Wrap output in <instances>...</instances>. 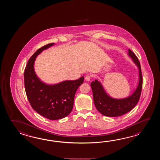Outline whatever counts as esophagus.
I'll list each match as a JSON object with an SVG mask.
<instances>
[{"instance_id":"esophagus-1","label":"esophagus","mask_w":160,"mask_h":160,"mask_svg":"<svg viewBox=\"0 0 160 160\" xmlns=\"http://www.w3.org/2000/svg\"><path fill=\"white\" fill-rule=\"evenodd\" d=\"M92 75H90V74H87V75L85 76V78L86 81H88L90 80V79L92 78Z\"/></svg>"}]
</instances>
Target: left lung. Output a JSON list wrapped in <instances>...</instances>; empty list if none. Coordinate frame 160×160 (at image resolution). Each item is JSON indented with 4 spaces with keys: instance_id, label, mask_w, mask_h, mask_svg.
Instances as JSON below:
<instances>
[{
    "instance_id": "left-lung-1",
    "label": "left lung",
    "mask_w": 160,
    "mask_h": 160,
    "mask_svg": "<svg viewBox=\"0 0 160 160\" xmlns=\"http://www.w3.org/2000/svg\"><path fill=\"white\" fill-rule=\"evenodd\" d=\"M129 55L132 58L139 71V81L137 88L133 94L124 99H114L106 93L101 84L97 80L91 83L93 99L95 107L103 116L118 117L129 112L139 101L142 88V75L138 59L133 51L129 49Z\"/></svg>"
}]
</instances>
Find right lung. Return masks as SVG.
Returning <instances> with one entry per match:
<instances>
[{
    "mask_svg": "<svg viewBox=\"0 0 160 160\" xmlns=\"http://www.w3.org/2000/svg\"><path fill=\"white\" fill-rule=\"evenodd\" d=\"M54 44L49 43L39 48L28 60L24 72L25 90L31 107L38 114L50 120L61 119L71 112L75 92L84 80L82 77L75 81L48 85L38 78L34 69L35 58Z\"/></svg>",
    "mask_w": 160,
    "mask_h": 160,
    "instance_id": "1",
    "label": "right lung"
}]
</instances>
